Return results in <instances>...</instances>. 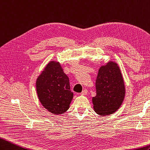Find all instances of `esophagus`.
I'll use <instances>...</instances> for the list:
<instances>
[{"label": "esophagus", "mask_w": 150, "mask_h": 150, "mask_svg": "<svg viewBox=\"0 0 150 150\" xmlns=\"http://www.w3.org/2000/svg\"><path fill=\"white\" fill-rule=\"evenodd\" d=\"M88 94V91L86 89H84L83 91H82V92L81 93V95H86Z\"/></svg>", "instance_id": "34e87169"}]
</instances>
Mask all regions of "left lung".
Masks as SVG:
<instances>
[{"mask_svg": "<svg viewBox=\"0 0 150 150\" xmlns=\"http://www.w3.org/2000/svg\"><path fill=\"white\" fill-rule=\"evenodd\" d=\"M96 88V96L92 98L95 112L99 115H108L117 111L124 100L125 86L116 63L110 61L99 68Z\"/></svg>", "mask_w": 150, "mask_h": 150, "instance_id": "obj_1", "label": "left lung"}]
</instances>
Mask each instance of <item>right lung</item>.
<instances>
[{"label":"right lung","instance_id":"right-lung-1","mask_svg":"<svg viewBox=\"0 0 150 150\" xmlns=\"http://www.w3.org/2000/svg\"><path fill=\"white\" fill-rule=\"evenodd\" d=\"M36 92L44 107L52 114H64L73 98L69 79L59 62L51 61L36 79Z\"/></svg>","mask_w":150,"mask_h":150}]
</instances>
